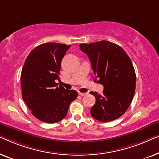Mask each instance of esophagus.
Here are the masks:
<instances>
[{
  "mask_svg": "<svg viewBox=\"0 0 159 159\" xmlns=\"http://www.w3.org/2000/svg\"><path fill=\"white\" fill-rule=\"evenodd\" d=\"M79 94L80 96H81V97H84V96H85L86 94V93H81V92H79Z\"/></svg>",
  "mask_w": 159,
  "mask_h": 159,
  "instance_id": "34e87169",
  "label": "esophagus"
}]
</instances>
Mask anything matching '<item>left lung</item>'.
<instances>
[{"mask_svg":"<svg viewBox=\"0 0 159 159\" xmlns=\"http://www.w3.org/2000/svg\"><path fill=\"white\" fill-rule=\"evenodd\" d=\"M79 46L90 60L96 81L99 79L104 89L102 95L90 92L96 98L91 116L103 122L117 119L128 109L135 91L136 75L130 58L121 47L105 40Z\"/></svg>","mask_w":159,"mask_h":159,"instance_id":"8db88e82","label":"left lung"}]
</instances>
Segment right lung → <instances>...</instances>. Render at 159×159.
I'll return each mask as SVG.
<instances>
[{
  "mask_svg": "<svg viewBox=\"0 0 159 159\" xmlns=\"http://www.w3.org/2000/svg\"><path fill=\"white\" fill-rule=\"evenodd\" d=\"M70 45L42 44L31 51L21 74L22 98L38 120L55 123L63 119L78 92L58 86L61 61Z\"/></svg>",
  "mask_w": 159,
  "mask_h": 159,
  "instance_id": "1",
  "label": "right lung"
}]
</instances>
